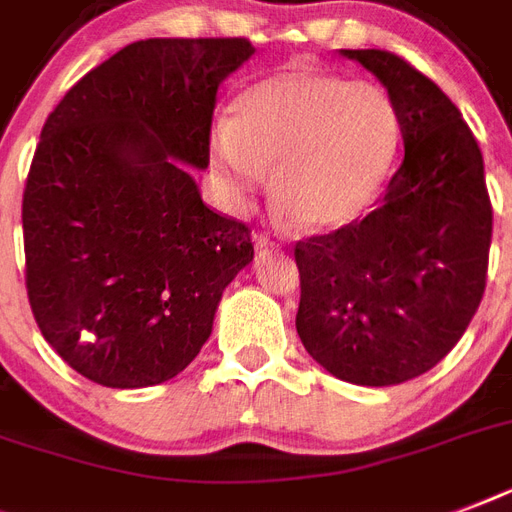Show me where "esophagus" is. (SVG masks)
I'll use <instances>...</instances> for the list:
<instances>
[{"label": "esophagus", "instance_id": "1", "mask_svg": "<svg viewBox=\"0 0 512 512\" xmlns=\"http://www.w3.org/2000/svg\"><path fill=\"white\" fill-rule=\"evenodd\" d=\"M252 239H255L257 252H273V249L279 247V244H276V241H273L271 236H265V233H255Z\"/></svg>", "mask_w": 512, "mask_h": 512}]
</instances>
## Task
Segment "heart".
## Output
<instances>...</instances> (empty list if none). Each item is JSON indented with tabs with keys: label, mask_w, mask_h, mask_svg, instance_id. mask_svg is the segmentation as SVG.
Here are the masks:
<instances>
[{
	"label": "heart",
	"mask_w": 512,
	"mask_h": 512,
	"mask_svg": "<svg viewBox=\"0 0 512 512\" xmlns=\"http://www.w3.org/2000/svg\"><path fill=\"white\" fill-rule=\"evenodd\" d=\"M401 124L388 92L308 63L265 76L209 130V164L241 207L273 167V196L305 231H337L388 180Z\"/></svg>",
	"instance_id": "b5f03b06"
}]
</instances>
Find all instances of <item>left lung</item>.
<instances>
[{
  "instance_id": "obj_1",
  "label": "left lung",
  "mask_w": 512,
  "mask_h": 512,
  "mask_svg": "<svg viewBox=\"0 0 512 512\" xmlns=\"http://www.w3.org/2000/svg\"><path fill=\"white\" fill-rule=\"evenodd\" d=\"M340 55L388 90L404 162L364 220L297 244V335L337 380L388 388L430 372L476 316L492 201L481 148L436 82L393 52Z\"/></svg>"
}]
</instances>
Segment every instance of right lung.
Here are the masks:
<instances>
[{"label":"right lung","instance_id":"obj_1","mask_svg":"<svg viewBox=\"0 0 512 512\" xmlns=\"http://www.w3.org/2000/svg\"><path fill=\"white\" fill-rule=\"evenodd\" d=\"M247 39H146L92 68L47 116L23 193L26 287L44 340L106 388L172 380L255 257L201 201L217 87Z\"/></svg>","mask_w":512,"mask_h":512}]
</instances>
